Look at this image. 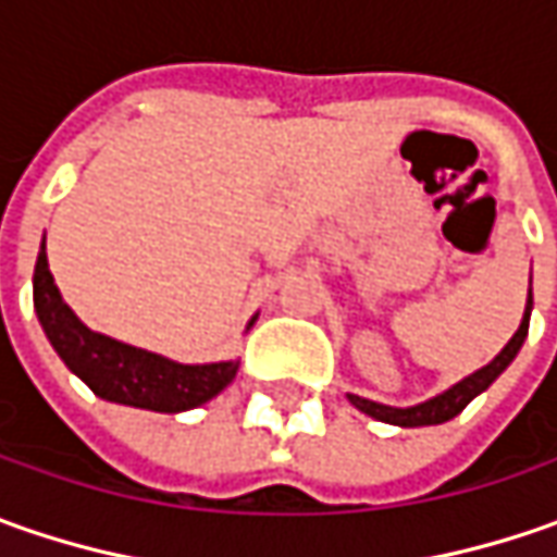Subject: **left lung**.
<instances>
[{
    "instance_id": "obj_1",
    "label": "left lung",
    "mask_w": 557,
    "mask_h": 557,
    "mask_svg": "<svg viewBox=\"0 0 557 557\" xmlns=\"http://www.w3.org/2000/svg\"><path fill=\"white\" fill-rule=\"evenodd\" d=\"M530 307H533V300H527V310L524 319H521V329L515 332V337L508 341L503 347V354L496 356L490 366H483L481 372L468 374L465 381H459L456 387H449L446 394L434 396V399H428V403H418L412 409H394V406H381V403H372V399H362V396L350 394V403H354L359 412H366V416L377 418V421H387V424H399V428H421V424H443V421H449V418H456L474 399V396L486 391L499 374L508 369V362L518 356L521 350V344H524L527 329H530Z\"/></svg>"
}]
</instances>
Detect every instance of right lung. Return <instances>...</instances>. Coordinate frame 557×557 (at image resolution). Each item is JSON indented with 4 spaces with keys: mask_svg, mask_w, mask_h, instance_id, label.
Wrapping results in <instances>:
<instances>
[{
    "mask_svg": "<svg viewBox=\"0 0 557 557\" xmlns=\"http://www.w3.org/2000/svg\"><path fill=\"white\" fill-rule=\"evenodd\" d=\"M33 307L64 366L79 374L92 387V394L111 403L151 412H185L213 399L238 372V362L180 366L163 356L120 344L114 337L89 332L54 288L46 242L33 272Z\"/></svg>",
    "mask_w": 557,
    "mask_h": 557,
    "instance_id": "1",
    "label": "right lung"
}]
</instances>
